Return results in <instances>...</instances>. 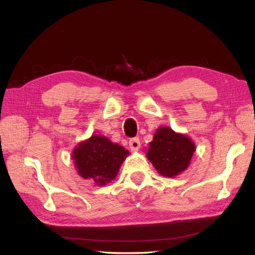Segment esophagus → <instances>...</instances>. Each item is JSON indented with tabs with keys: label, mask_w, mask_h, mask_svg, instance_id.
Returning a JSON list of instances; mask_svg holds the SVG:
<instances>
[{
	"label": "esophagus",
	"mask_w": 255,
	"mask_h": 255,
	"mask_svg": "<svg viewBox=\"0 0 255 255\" xmlns=\"http://www.w3.org/2000/svg\"><path fill=\"white\" fill-rule=\"evenodd\" d=\"M129 147H130V149L132 151L138 150L140 148V139L138 137L131 138L130 140H129Z\"/></svg>",
	"instance_id": "obj_1"
}]
</instances>
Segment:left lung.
Listing matches in <instances>:
<instances>
[{
	"mask_svg": "<svg viewBox=\"0 0 255 255\" xmlns=\"http://www.w3.org/2000/svg\"><path fill=\"white\" fill-rule=\"evenodd\" d=\"M147 158L160 174L173 177L186 170L195 152V144L184 134L161 127L150 142Z\"/></svg>",
	"mask_w": 255,
	"mask_h": 255,
	"instance_id": "1",
	"label": "left lung"
}]
</instances>
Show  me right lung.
<instances>
[{"label":"right lung","mask_w":255,"mask_h":255,"mask_svg":"<svg viewBox=\"0 0 255 255\" xmlns=\"http://www.w3.org/2000/svg\"><path fill=\"white\" fill-rule=\"evenodd\" d=\"M127 154L128 150L122 145L94 134L74 149L72 158L81 176L97 185H105L116 177Z\"/></svg>","instance_id":"obj_1"}]
</instances>
